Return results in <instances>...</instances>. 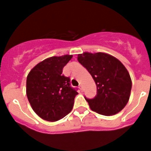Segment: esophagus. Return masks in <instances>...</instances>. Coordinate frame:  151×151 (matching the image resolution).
Listing matches in <instances>:
<instances>
[{"label":"esophagus","mask_w":151,"mask_h":151,"mask_svg":"<svg viewBox=\"0 0 151 151\" xmlns=\"http://www.w3.org/2000/svg\"><path fill=\"white\" fill-rule=\"evenodd\" d=\"M79 88H80V90L81 91H83V87H82V85H80V86H79Z\"/></svg>","instance_id":"esophagus-1"}]
</instances>
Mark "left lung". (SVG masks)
I'll return each instance as SVG.
<instances>
[{"instance_id": "8db88e82", "label": "left lung", "mask_w": 151, "mask_h": 151, "mask_svg": "<svg viewBox=\"0 0 151 151\" xmlns=\"http://www.w3.org/2000/svg\"><path fill=\"white\" fill-rule=\"evenodd\" d=\"M80 62L91 74L97 86L95 98L85 97L93 111L105 116L119 113L129 99L132 80L120 61L104 53L79 54Z\"/></svg>"}]
</instances>
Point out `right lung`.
<instances>
[{
  "label": "right lung",
  "mask_w": 151,
  "mask_h": 151,
  "mask_svg": "<svg viewBox=\"0 0 151 151\" xmlns=\"http://www.w3.org/2000/svg\"><path fill=\"white\" fill-rule=\"evenodd\" d=\"M71 55L53 56L37 63L27 78V96L34 111L42 119L55 122L70 113L77 89L62 74Z\"/></svg>",
  "instance_id": "right-lung-1"
}]
</instances>
